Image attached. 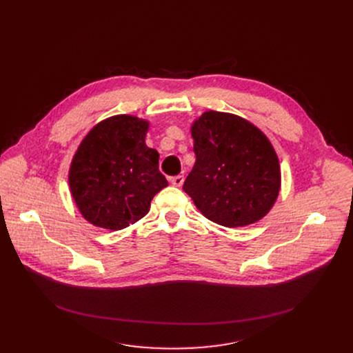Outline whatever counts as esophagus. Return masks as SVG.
Wrapping results in <instances>:
<instances>
[{
	"label": "esophagus",
	"instance_id": "obj_1",
	"mask_svg": "<svg viewBox=\"0 0 353 353\" xmlns=\"http://www.w3.org/2000/svg\"><path fill=\"white\" fill-rule=\"evenodd\" d=\"M170 181H172V184L173 186H176V188H180L181 184H183V181H184V176H174V177H172L170 179Z\"/></svg>",
	"mask_w": 353,
	"mask_h": 353
}]
</instances>
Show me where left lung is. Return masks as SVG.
Segmentation results:
<instances>
[{
    "label": "left lung",
    "instance_id": "1",
    "mask_svg": "<svg viewBox=\"0 0 353 353\" xmlns=\"http://www.w3.org/2000/svg\"><path fill=\"white\" fill-rule=\"evenodd\" d=\"M196 163L183 184L197 209L226 228L262 219L281 189L268 137L242 117L208 111L192 127Z\"/></svg>",
    "mask_w": 353,
    "mask_h": 353
}]
</instances>
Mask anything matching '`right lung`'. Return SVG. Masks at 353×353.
Segmentation results:
<instances>
[{
    "instance_id": "obj_1",
    "label": "right lung",
    "mask_w": 353,
    "mask_h": 353,
    "mask_svg": "<svg viewBox=\"0 0 353 353\" xmlns=\"http://www.w3.org/2000/svg\"><path fill=\"white\" fill-rule=\"evenodd\" d=\"M148 123L114 116L85 136L72 159L70 189L81 214L99 228L120 230L144 217L167 186L159 153L145 145Z\"/></svg>"
}]
</instances>
